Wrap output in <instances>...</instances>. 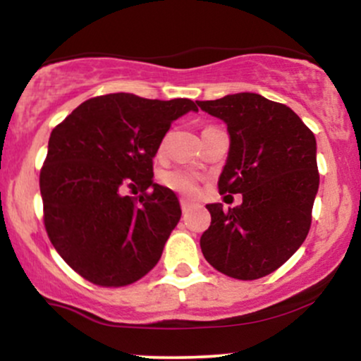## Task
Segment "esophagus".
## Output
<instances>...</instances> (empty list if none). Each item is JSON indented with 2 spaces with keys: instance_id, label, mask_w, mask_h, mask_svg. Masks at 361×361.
Returning <instances> with one entry per match:
<instances>
[{
  "instance_id": "1",
  "label": "esophagus",
  "mask_w": 361,
  "mask_h": 361,
  "mask_svg": "<svg viewBox=\"0 0 361 361\" xmlns=\"http://www.w3.org/2000/svg\"><path fill=\"white\" fill-rule=\"evenodd\" d=\"M181 210H183V212H188L190 209H192V202H188V200H185V198H181Z\"/></svg>"
}]
</instances>
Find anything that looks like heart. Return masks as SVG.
<instances>
[{
    "label": "heart",
    "mask_w": 361,
    "mask_h": 361,
    "mask_svg": "<svg viewBox=\"0 0 361 361\" xmlns=\"http://www.w3.org/2000/svg\"><path fill=\"white\" fill-rule=\"evenodd\" d=\"M164 185L169 186L175 192L181 195H193L197 192L198 186V176L193 171L188 169H173V171H166L163 175Z\"/></svg>",
    "instance_id": "b5f03b06"
}]
</instances>
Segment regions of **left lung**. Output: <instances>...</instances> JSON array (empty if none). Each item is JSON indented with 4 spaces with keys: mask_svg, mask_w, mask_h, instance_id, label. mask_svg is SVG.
I'll use <instances>...</instances> for the list:
<instances>
[{
    "mask_svg": "<svg viewBox=\"0 0 361 361\" xmlns=\"http://www.w3.org/2000/svg\"><path fill=\"white\" fill-rule=\"evenodd\" d=\"M197 105L229 132L219 190L243 193V204L234 209L207 205L212 222L200 238L202 252L233 279L270 275L307 238L319 188L316 137L292 109L258 93Z\"/></svg>",
    "mask_w": 361,
    "mask_h": 361,
    "instance_id": "8db88e82",
    "label": "left lung"
}]
</instances>
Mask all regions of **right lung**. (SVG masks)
<instances>
[{
	"mask_svg": "<svg viewBox=\"0 0 361 361\" xmlns=\"http://www.w3.org/2000/svg\"><path fill=\"white\" fill-rule=\"evenodd\" d=\"M188 111H198L188 98L111 93L81 103L52 130L40 171L45 231L82 279L123 287L156 267L181 209L173 190L152 181V157ZM135 185L139 201L125 195Z\"/></svg>",
	"mask_w": 361,
	"mask_h": 361,
	"instance_id": "1",
	"label": "right lung"
}]
</instances>
